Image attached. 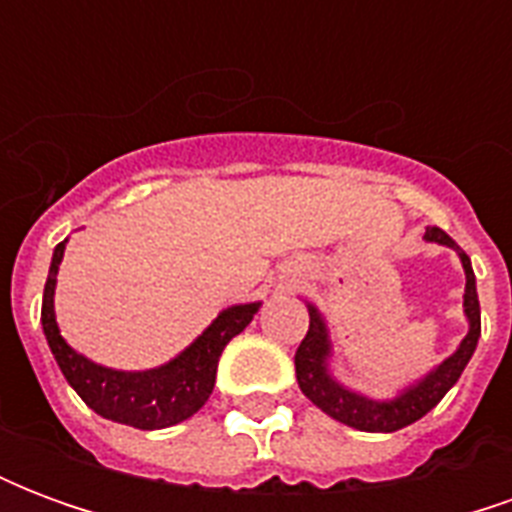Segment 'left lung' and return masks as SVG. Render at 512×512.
<instances>
[{
	"label": "left lung",
	"instance_id": "left-lung-1",
	"mask_svg": "<svg viewBox=\"0 0 512 512\" xmlns=\"http://www.w3.org/2000/svg\"><path fill=\"white\" fill-rule=\"evenodd\" d=\"M425 241L450 246L461 257V266L466 271V293H463V312L469 321V332L458 345V351L447 356L439 367H433L428 376L419 378L417 384L403 389L400 395L389 400H373L343 386L329 373V356H332V340L326 321L315 304H307L310 310V332L301 340L296 351V378L304 395L310 397L315 406L326 411L329 417L343 422L348 428L367 430V433H392L417 422L428 414L430 408L439 403L441 397L450 392L455 381L461 378L463 367L469 365L477 340H480V301H477V285H474L472 260L461 246L452 241L450 235L439 227L425 230Z\"/></svg>",
	"mask_w": 512,
	"mask_h": 512
}]
</instances>
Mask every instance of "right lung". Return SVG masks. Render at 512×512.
<instances>
[{
    "label": "right lung",
    "instance_id": "obj_1",
    "mask_svg": "<svg viewBox=\"0 0 512 512\" xmlns=\"http://www.w3.org/2000/svg\"><path fill=\"white\" fill-rule=\"evenodd\" d=\"M65 244L68 238L54 246L49 279L43 288V310H40L43 334L49 340L51 354L57 359L65 381L95 414L131 428H169L197 414L213 392L224 345L249 326L255 312L260 310V301L235 304L219 312L216 321L186 351L169 359L167 365L139 370V373L112 370V367L95 365L62 340L54 315V288H57V271L65 255Z\"/></svg>",
    "mask_w": 512,
    "mask_h": 512
}]
</instances>
